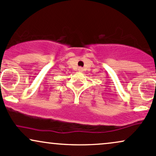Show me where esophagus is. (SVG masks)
<instances>
[{
    "label": "esophagus",
    "mask_w": 156,
    "mask_h": 156,
    "mask_svg": "<svg viewBox=\"0 0 156 156\" xmlns=\"http://www.w3.org/2000/svg\"><path fill=\"white\" fill-rule=\"evenodd\" d=\"M78 72H83V68H82V67H78Z\"/></svg>",
    "instance_id": "esophagus-1"
}]
</instances>
